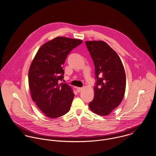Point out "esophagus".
<instances>
[{
	"label": "esophagus",
	"instance_id": "34e87169",
	"mask_svg": "<svg viewBox=\"0 0 156 156\" xmlns=\"http://www.w3.org/2000/svg\"><path fill=\"white\" fill-rule=\"evenodd\" d=\"M82 89H83L82 87H77V88H76V90H77V91H78V93L80 92V91H81Z\"/></svg>",
	"mask_w": 156,
	"mask_h": 156
}]
</instances>
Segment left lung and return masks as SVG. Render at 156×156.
<instances>
[{
  "label": "left lung",
  "mask_w": 156,
  "mask_h": 156,
  "mask_svg": "<svg viewBox=\"0 0 156 156\" xmlns=\"http://www.w3.org/2000/svg\"><path fill=\"white\" fill-rule=\"evenodd\" d=\"M87 48L95 66L94 96L88 105L96 114L108 115L121 104L126 76L117 53L105 42L86 41Z\"/></svg>",
  "instance_id": "8db88e82"
}]
</instances>
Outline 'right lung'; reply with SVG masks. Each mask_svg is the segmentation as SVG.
<instances>
[{
  "label": "right lung",
  "mask_w": 156,
  "mask_h": 156,
  "mask_svg": "<svg viewBox=\"0 0 156 156\" xmlns=\"http://www.w3.org/2000/svg\"><path fill=\"white\" fill-rule=\"evenodd\" d=\"M82 42L79 39L55 37L39 49L30 65L29 84L32 98L48 117L57 118L69 111L74 94L68 84L60 83L67 56Z\"/></svg>",
  "instance_id": "right-lung-1"
}]
</instances>
